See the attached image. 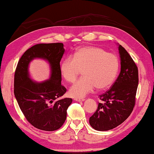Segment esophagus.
Segmentation results:
<instances>
[{"label":"esophagus","instance_id":"1","mask_svg":"<svg viewBox=\"0 0 154 154\" xmlns=\"http://www.w3.org/2000/svg\"><path fill=\"white\" fill-rule=\"evenodd\" d=\"M74 100L78 101V102H80V101H85V98H75Z\"/></svg>","mask_w":154,"mask_h":154}]
</instances>
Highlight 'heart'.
<instances>
[{
    "mask_svg": "<svg viewBox=\"0 0 154 154\" xmlns=\"http://www.w3.org/2000/svg\"><path fill=\"white\" fill-rule=\"evenodd\" d=\"M119 62L116 55L107 53L103 49L95 46L79 48L60 63V73L68 82L76 80L82 69L84 76L77 80L70 88L69 94L82 98L97 87L104 89L111 86L117 76Z\"/></svg>",
    "mask_w": 154,
    "mask_h": 154,
    "instance_id": "1",
    "label": "heart"
}]
</instances>
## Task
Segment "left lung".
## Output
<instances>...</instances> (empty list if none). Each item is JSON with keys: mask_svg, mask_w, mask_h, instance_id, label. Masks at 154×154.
Returning <instances> with one entry per match:
<instances>
[{"mask_svg": "<svg viewBox=\"0 0 154 154\" xmlns=\"http://www.w3.org/2000/svg\"><path fill=\"white\" fill-rule=\"evenodd\" d=\"M119 45L121 72L109 91L99 96L103 101L89 119L92 128L108 131L124 122L133 111L138 86V69L125 49Z\"/></svg>", "mask_w": 154, "mask_h": 154, "instance_id": "1", "label": "left lung"}]
</instances>
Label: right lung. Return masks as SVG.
<instances>
[{
	"instance_id": "1",
	"label": "right lung",
	"mask_w": 154,
	"mask_h": 154,
	"mask_svg": "<svg viewBox=\"0 0 154 154\" xmlns=\"http://www.w3.org/2000/svg\"><path fill=\"white\" fill-rule=\"evenodd\" d=\"M65 50L62 43H40L26 51L17 64L14 78V94L19 106L29 122L37 129L52 131L60 129L66 119L67 109L72 99L64 98L61 85L60 61ZM47 60L51 68V77L41 83L31 79L28 66L32 60Z\"/></svg>"
}]
</instances>
